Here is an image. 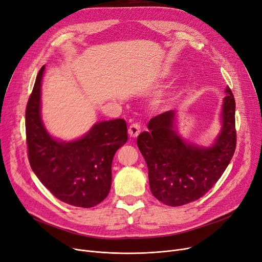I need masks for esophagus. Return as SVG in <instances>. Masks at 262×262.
Segmentation results:
<instances>
[{
  "mask_svg": "<svg viewBox=\"0 0 262 262\" xmlns=\"http://www.w3.org/2000/svg\"><path fill=\"white\" fill-rule=\"evenodd\" d=\"M140 130H141V127L138 123H134L132 124V125L129 126L128 128V134L129 136L132 137V138H137L138 137V135L140 134Z\"/></svg>",
  "mask_w": 262,
  "mask_h": 262,
  "instance_id": "1",
  "label": "esophagus"
}]
</instances>
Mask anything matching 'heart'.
I'll use <instances>...</instances> for the list:
<instances>
[{
	"label": "heart",
	"instance_id": "1",
	"mask_svg": "<svg viewBox=\"0 0 262 262\" xmlns=\"http://www.w3.org/2000/svg\"><path fill=\"white\" fill-rule=\"evenodd\" d=\"M166 101H167V98H164V95H162V94L158 95V96H157V98H156V102H157L158 104H162V103H166Z\"/></svg>",
	"mask_w": 262,
	"mask_h": 262
}]
</instances>
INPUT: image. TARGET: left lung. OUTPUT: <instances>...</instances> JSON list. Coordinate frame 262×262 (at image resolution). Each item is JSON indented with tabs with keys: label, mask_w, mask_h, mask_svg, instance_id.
<instances>
[{
	"label": "left lung",
	"mask_w": 262,
	"mask_h": 262,
	"mask_svg": "<svg viewBox=\"0 0 262 262\" xmlns=\"http://www.w3.org/2000/svg\"><path fill=\"white\" fill-rule=\"evenodd\" d=\"M220 124L213 142L201 145L186 141L178 134L177 110L149 120L147 132L137 138V145L147 164L152 194L172 207L199 200L222 176L236 147V103L225 89Z\"/></svg>",
	"instance_id": "left-lung-1"
}]
</instances>
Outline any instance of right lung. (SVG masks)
I'll return each mask as SVG.
<instances>
[{
    "instance_id": "right-lung-1",
    "label": "right lung",
    "mask_w": 262,
    "mask_h": 262,
    "mask_svg": "<svg viewBox=\"0 0 262 262\" xmlns=\"http://www.w3.org/2000/svg\"><path fill=\"white\" fill-rule=\"evenodd\" d=\"M40 69L27 102L25 129L32 170L51 193L69 205L90 208L100 204L112 188V164L117 150L127 141L123 119L101 121L79 138L52 136L41 116Z\"/></svg>"
}]
</instances>
